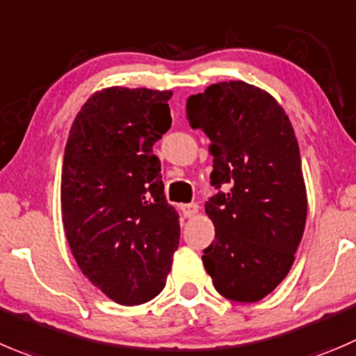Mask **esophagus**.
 <instances>
[{
    "mask_svg": "<svg viewBox=\"0 0 356 356\" xmlns=\"http://www.w3.org/2000/svg\"><path fill=\"white\" fill-rule=\"evenodd\" d=\"M199 206L195 202H191V204H181V213H184L185 218H192L194 215H197Z\"/></svg>",
    "mask_w": 356,
    "mask_h": 356,
    "instance_id": "esophagus-1",
    "label": "esophagus"
}]
</instances>
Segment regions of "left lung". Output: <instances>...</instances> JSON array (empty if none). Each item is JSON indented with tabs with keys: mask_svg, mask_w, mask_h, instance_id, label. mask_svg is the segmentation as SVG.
I'll return each mask as SVG.
<instances>
[{
	"mask_svg": "<svg viewBox=\"0 0 356 356\" xmlns=\"http://www.w3.org/2000/svg\"><path fill=\"white\" fill-rule=\"evenodd\" d=\"M187 115L211 141V185L229 187L204 204L215 239L202 264L220 296L257 302L286 277L306 227L296 133L269 92L241 80L191 96Z\"/></svg>",
	"mask_w": 356,
	"mask_h": 356,
	"instance_id": "obj_1",
	"label": "left lung"
}]
</instances>
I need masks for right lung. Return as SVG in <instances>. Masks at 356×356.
Segmentation results:
<instances>
[{"instance_id":"obj_1","label":"right lung","mask_w":356,"mask_h":356,"mask_svg":"<svg viewBox=\"0 0 356 356\" xmlns=\"http://www.w3.org/2000/svg\"><path fill=\"white\" fill-rule=\"evenodd\" d=\"M171 90L108 87L74 117L60 209L67 245L96 289L122 306L161 293L180 243L154 145L171 127Z\"/></svg>"}]
</instances>
